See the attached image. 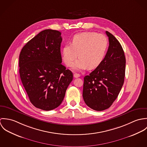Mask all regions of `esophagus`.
Here are the masks:
<instances>
[{
  "label": "esophagus",
  "mask_w": 147,
  "mask_h": 147,
  "mask_svg": "<svg viewBox=\"0 0 147 147\" xmlns=\"http://www.w3.org/2000/svg\"><path fill=\"white\" fill-rule=\"evenodd\" d=\"M80 76V75L79 74H76V73H75L74 74V77L75 78H79Z\"/></svg>",
  "instance_id": "esophagus-1"
}]
</instances>
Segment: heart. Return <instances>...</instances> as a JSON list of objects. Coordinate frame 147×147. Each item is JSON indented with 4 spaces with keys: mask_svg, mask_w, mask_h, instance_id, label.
Here are the masks:
<instances>
[{
    "mask_svg": "<svg viewBox=\"0 0 147 147\" xmlns=\"http://www.w3.org/2000/svg\"><path fill=\"white\" fill-rule=\"evenodd\" d=\"M70 43L62 49L63 61L69 65L79 54L80 58L71 65L76 70L97 67L103 61L108 47V40L105 35L93 32L74 35Z\"/></svg>",
    "mask_w": 147,
    "mask_h": 147,
    "instance_id": "heart-1",
    "label": "heart"
}]
</instances>
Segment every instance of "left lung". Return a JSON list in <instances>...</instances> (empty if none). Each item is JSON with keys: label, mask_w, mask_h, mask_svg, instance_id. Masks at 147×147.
Returning a JSON list of instances; mask_svg holds the SVG:
<instances>
[{"label": "left lung", "mask_w": 147, "mask_h": 147, "mask_svg": "<svg viewBox=\"0 0 147 147\" xmlns=\"http://www.w3.org/2000/svg\"><path fill=\"white\" fill-rule=\"evenodd\" d=\"M109 46L102 62L84 77L83 97L86 105L96 111L107 109L117 98L124 83L126 58L117 39L106 31Z\"/></svg>", "instance_id": "8db88e82"}]
</instances>
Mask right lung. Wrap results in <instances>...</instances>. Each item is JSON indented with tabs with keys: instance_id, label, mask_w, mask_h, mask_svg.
<instances>
[{
	"instance_id": "add662e5",
	"label": "right lung",
	"mask_w": 147,
	"mask_h": 147,
	"mask_svg": "<svg viewBox=\"0 0 147 147\" xmlns=\"http://www.w3.org/2000/svg\"><path fill=\"white\" fill-rule=\"evenodd\" d=\"M61 33L46 29L22 47L19 56L22 83L35 107L49 111L63 101L73 74L62 64Z\"/></svg>"
}]
</instances>
